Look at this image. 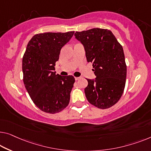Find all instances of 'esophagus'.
Here are the masks:
<instances>
[{"label": "esophagus", "mask_w": 151, "mask_h": 151, "mask_svg": "<svg viewBox=\"0 0 151 151\" xmlns=\"http://www.w3.org/2000/svg\"><path fill=\"white\" fill-rule=\"evenodd\" d=\"M75 78L76 81H77V80H78V79H80L81 77H75Z\"/></svg>", "instance_id": "esophagus-1"}]
</instances>
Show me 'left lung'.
<instances>
[{
    "label": "left lung",
    "instance_id": "1",
    "mask_svg": "<svg viewBox=\"0 0 151 151\" xmlns=\"http://www.w3.org/2000/svg\"><path fill=\"white\" fill-rule=\"evenodd\" d=\"M75 36L84 45L87 61L93 63L95 80L87 79L85 96L90 104L106 109L123 95L127 66L122 45L111 30L93 28L76 32Z\"/></svg>",
    "mask_w": 151,
    "mask_h": 151
}]
</instances>
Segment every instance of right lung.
I'll return each instance as SVG.
<instances>
[{
	"mask_svg": "<svg viewBox=\"0 0 151 151\" xmlns=\"http://www.w3.org/2000/svg\"><path fill=\"white\" fill-rule=\"evenodd\" d=\"M74 33L71 31L37 34L28 42L24 54V85L35 104L47 113L60 112L70 102L75 77L56 75L54 70L62 47Z\"/></svg>",
	"mask_w": 151,
	"mask_h": 151,
	"instance_id": "obj_1",
	"label": "right lung"
}]
</instances>
